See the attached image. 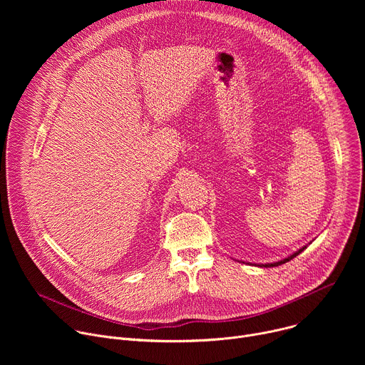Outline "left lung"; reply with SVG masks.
<instances>
[{"label":"left lung","mask_w":365,"mask_h":365,"mask_svg":"<svg viewBox=\"0 0 365 365\" xmlns=\"http://www.w3.org/2000/svg\"><path fill=\"white\" fill-rule=\"evenodd\" d=\"M306 248V245L304 247H302L300 250H297L296 252H293L292 255H289V257H286V258H283V259H280V262H276V263H267V264H257V266H259V267H277V266H280V264H284V263H287V262H290L292 258H294L296 255H299L303 250Z\"/></svg>","instance_id":"obj_1"}]
</instances>
